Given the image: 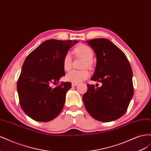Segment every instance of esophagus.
I'll return each mask as SVG.
<instances>
[{"instance_id":"obj_1","label":"esophagus","mask_w":151,"mask_h":151,"mask_svg":"<svg viewBox=\"0 0 151 151\" xmlns=\"http://www.w3.org/2000/svg\"><path fill=\"white\" fill-rule=\"evenodd\" d=\"M77 85H78V84H77V83H72V86L75 87V86H77Z\"/></svg>"}]
</instances>
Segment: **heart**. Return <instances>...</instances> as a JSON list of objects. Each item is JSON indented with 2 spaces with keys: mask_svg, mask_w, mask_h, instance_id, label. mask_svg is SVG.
<instances>
[{
  "mask_svg": "<svg viewBox=\"0 0 151 151\" xmlns=\"http://www.w3.org/2000/svg\"><path fill=\"white\" fill-rule=\"evenodd\" d=\"M74 52L77 55L85 59L84 66L91 67L92 65V59L94 53L93 50L86 45L81 44L75 48ZM63 68L65 71H68L72 68V55L69 52L65 53L62 60ZM89 72L88 70H73L66 76V79L68 81L74 83H79L87 79L89 77Z\"/></svg>",
  "mask_w": 151,
  "mask_h": 151,
  "instance_id": "heart-1",
  "label": "heart"
}]
</instances>
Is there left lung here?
Masks as SVG:
<instances>
[{
  "mask_svg": "<svg viewBox=\"0 0 151 151\" xmlns=\"http://www.w3.org/2000/svg\"><path fill=\"white\" fill-rule=\"evenodd\" d=\"M97 58L91 80L100 82L95 88L88 84L83 100L86 110L94 119L111 122L126 112L134 95L132 70L127 57L109 40L96 38L86 41Z\"/></svg>",
  "mask_w": 151,
  "mask_h": 151,
  "instance_id": "1",
  "label": "left lung"
}]
</instances>
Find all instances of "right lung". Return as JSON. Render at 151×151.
Masks as SVG:
<instances>
[{
  "label": "right lung",
  "instance_id": "obj_1",
  "mask_svg": "<svg viewBox=\"0 0 151 151\" xmlns=\"http://www.w3.org/2000/svg\"><path fill=\"white\" fill-rule=\"evenodd\" d=\"M78 41L48 40L30 53L22 67L17 89L22 110L32 119L47 122L62 111L69 82L58 83L65 75L63 58Z\"/></svg>",
  "mask_w": 151,
  "mask_h": 151
}]
</instances>
